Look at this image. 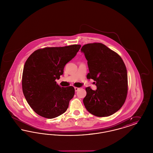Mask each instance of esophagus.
Masks as SVG:
<instances>
[{"label": "esophagus", "instance_id": "obj_1", "mask_svg": "<svg viewBox=\"0 0 153 153\" xmlns=\"http://www.w3.org/2000/svg\"><path fill=\"white\" fill-rule=\"evenodd\" d=\"M79 88H77V87H74V89H75V91L76 92H77V91H78L79 90Z\"/></svg>", "mask_w": 153, "mask_h": 153}]
</instances>
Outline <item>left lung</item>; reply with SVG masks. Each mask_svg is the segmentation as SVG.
Segmentation results:
<instances>
[{"mask_svg":"<svg viewBox=\"0 0 153 153\" xmlns=\"http://www.w3.org/2000/svg\"><path fill=\"white\" fill-rule=\"evenodd\" d=\"M88 61L87 79L96 82L97 89L85 88V107L98 117L110 116L123 106L128 91L126 67L116 52L101 43L84 45L81 49Z\"/></svg>","mask_w":153,"mask_h":153,"instance_id":"1","label":"left lung"}]
</instances>
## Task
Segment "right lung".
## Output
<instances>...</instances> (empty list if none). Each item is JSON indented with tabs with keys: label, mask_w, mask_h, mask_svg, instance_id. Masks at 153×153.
<instances>
[{
	"label": "right lung",
	"mask_w": 153,
	"mask_h": 153,
	"mask_svg": "<svg viewBox=\"0 0 153 153\" xmlns=\"http://www.w3.org/2000/svg\"><path fill=\"white\" fill-rule=\"evenodd\" d=\"M80 45L45 48L34 51L26 60L22 74V91L38 115L52 119L64 114L74 95L72 86L61 87L56 81L66 64L75 57Z\"/></svg>",
	"instance_id": "add662e5"
}]
</instances>
